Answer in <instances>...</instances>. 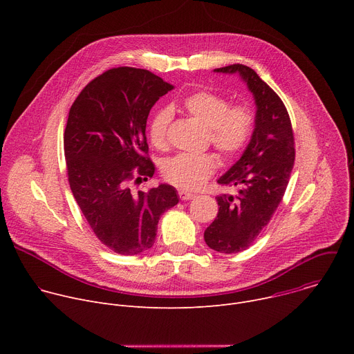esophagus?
Listing matches in <instances>:
<instances>
[{"label": "esophagus", "mask_w": 354, "mask_h": 354, "mask_svg": "<svg viewBox=\"0 0 354 354\" xmlns=\"http://www.w3.org/2000/svg\"><path fill=\"white\" fill-rule=\"evenodd\" d=\"M179 197L180 200L186 201V200H192L194 197V193H190V192H186V190H179Z\"/></svg>", "instance_id": "obj_1"}]
</instances>
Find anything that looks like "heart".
<instances>
[{
	"label": "heart",
	"instance_id": "b5f03b06",
	"mask_svg": "<svg viewBox=\"0 0 354 354\" xmlns=\"http://www.w3.org/2000/svg\"><path fill=\"white\" fill-rule=\"evenodd\" d=\"M185 111L209 129L210 141L223 157H234L246 144L252 130V115L245 106L230 108L220 95L198 91L183 99ZM174 118L171 108L158 109L149 119L148 136L156 147L167 144ZM217 161L210 154H179L164 165V176L183 189H197L214 174Z\"/></svg>",
	"mask_w": 354,
	"mask_h": 354
}]
</instances>
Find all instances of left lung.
<instances>
[{
	"label": "left lung",
	"mask_w": 354,
	"mask_h": 354,
	"mask_svg": "<svg viewBox=\"0 0 354 354\" xmlns=\"http://www.w3.org/2000/svg\"><path fill=\"white\" fill-rule=\"evenodd\" d=\"M214 73L238 74L255 99V129L241 158L217 180L238 187V194L217 196L218 214L205 231L206 243L220 254L249 248L269 224L284 196L295 149L291 122L279 95L246 66Z\"/></svg>",
	"instance_id": "8db88e82"
}]
</instances>
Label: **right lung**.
Masks as SVG:
<instances>
[{"mask_svg": "<svg viewBox=\"0 0 354 354\" xmlns=\"http://www.w3.org/2000/svg\"><path fill=\"white\" fill-rule=\"evenodd\" d=\"M172 89L148 70L112 68L81 91L68 113L64 156L71 192L97 239L119 255L153 246L160 217L179 201L167 183L137 193L129 187L131 179L156 172L142 156L145 126L151 108Z\"/></svg>", "mask_w": 354, "mask_h": 354, "instance_id": "obj_1", "label": "right lung"}]
</instances>
